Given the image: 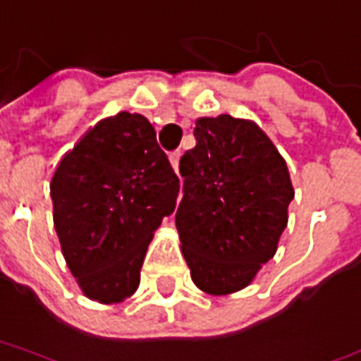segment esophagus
Listing matches in <instances>:
<instances>
[{
  "label": "esophagus",
  "mask_w": 361,
  "mask_h": 361,
  "mask_svg": "<svg viewBox=\"0 0 361 361\" xmlns=\"http://www.w3.org/2000/svg\"><path fill=\"white\" fill-rule=\"evenodd\" d=\"M169 159H171V164H173V169L178 171V161H180V151H175L169 154Z\"/></svg>",
  "instance_id": "1"
}]
</instances>
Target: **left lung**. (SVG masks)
Wrapping results in <instances>:
<instances>
[{
    "instance_id": "obj_1",
    "label": "left lung",
    "mask_w": 361,
    "mask_h": 361,
    "mask_svg": "<svg viewBox=\"0 0 361 361\" xmlns=\"http://www.w3.org/2000/svg\"><path fill=\"white\" fill-rule=\"evenodd\" d=\"M180 157L176 231L192 282L222 296L248 286L276 252L294 198L286 161L250 121L202 117Z\"/></svg>"
}]
</instances>
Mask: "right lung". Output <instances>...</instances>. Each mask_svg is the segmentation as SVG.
Listing matches in <instances>:
<instances>
[{
	"mask_svg": "<svg viewBox=\"0 0 361 361\" xmlns=\"http://www.w3.org/2000/svg\"><path fill=\"white\" fill-rule=\"evenodd\" d=\"M178 183L152 125L137 113L103 118L63 157L51 178L53 222L87 298L113 304L135 294Z\"/></svg>",
	"mask_w": 361,
	"mask_h": 361,
	"instance_id": "obj_1",
	"label": "right lung"
}]
</instances>
